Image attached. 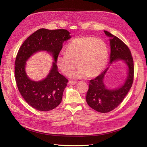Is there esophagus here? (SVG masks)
I'll use <instances>...</instances> for the list:
<instances>
[{
  "label": "esophagus",
  "mask_w": 147,
  "mask_h": 147,
  "mask_svg": "<svg viewBox=\"0 0 147 147\" xmlns=\"http://www.w3.org/2000/svg\"><path fill=\"white\" fill-rule=\"evenodd\" d=\"M77 82L76 81H71V80H70L69 82V83H68V84H77Z\"/></svg>",
  "instance_id": "esophagus-1"
}]
</instances>
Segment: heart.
<instances>
[{
	"mask_svg": "<svg viewBox=\"0 0 147 147\" xmlns=\"http://www.w3.org/2000/svg\"><path fill=\"white\" fill-rule=\"evenodd\" d=\"M109 59V49L99 38L82 37L74 38L66 47V53H61L56 59L59 69L73 78L95 77L103 70Z\"/></svg>",
	"mask_w": 147,
	"mask_h": 147,
	"instance_id": "obj_1",
	"label": "heart"
}]
</instances>
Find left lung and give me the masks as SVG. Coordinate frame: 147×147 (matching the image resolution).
<instances>
[{"instance_id": "left-lung-1", "label": "left lung", "mask_w": 147, "mask_h": 147, "mask_svg": "<svg viewBox=\"0 0 147 147\" xmlns=\"http://www.w3.org/2000/svg\"><path fill=\"white\" fill-rule=\"evenodd\" d=\"M104 32L110 38V65L115 61H123L127 65L128 75L122 85L113 90L107 88L103 82L109 65L99 76L90 81L86 96L87 104L92 109L100 113L109 112L121 103L132 86L134 73L133 59L127 46L108 31L104 30Z\"/></svg>"}]
</instances>
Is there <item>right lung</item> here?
I'll return each mask as SVG.
<instances>
[{"label":"right lung","instance_id":"right-lung-1","mask_svg":"<svg viewBox=\"0 0 147 147\" xmlns=\"http://www.w3.org/2000/svg\"><path fill=\"white\" fill-rule=\"evenodd\" d=\"M71 38L65 29H40L26 40L15 60V75L18 89L27 103L38 111H49L58 106L62 100L68 80L59 73L56 59L63 43ZM45 51L52 55L54 61L47 77L34 81L25 72L26 61L34 53Z\"/></svg>","mask_w":147,"mask_h":147}]
</instances>
